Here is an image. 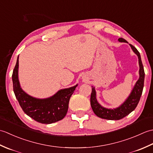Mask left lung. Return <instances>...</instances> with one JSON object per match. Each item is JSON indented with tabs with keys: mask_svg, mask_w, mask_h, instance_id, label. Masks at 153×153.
I'll return each instance as SVG.
<instances>
[{
	"mask_svg": "<svg viewBox=\"0 0 153 153\" xmlns=\"http://www.w3.org/2000/svg\"><path fill=\"white\" fill-rule=\"evenodd\" d=\"M120 42H125L128 43L126 40L123 38L118 39ZM132 50L134 53L137 55L139 58V79L136 83L130 95L129 96L126 101L123 102L120 107L115 109H108L100 106L98 103L96 99V92L94 87L92 88L91 95V106L95 114L103 119L110 120H118L124 118L129 113H131L133 110L137 107L138 103L140 100L141 96L142 95L143 89L144 86V79H145V71L143 66L141 56L139 51L135 47L132 45L129 44Z\"/></svg>",
	"mask_w": 153,
	"mask_h": 153,
	"instance_id": "obj_1",
	"label": "left lung"
}]
</instances>
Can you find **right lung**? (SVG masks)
I'll return each instance as SVG.
<instances>
[{
	"instance_id": "right-lung-1",
	"label": "right lung",
	"mask_w": 153,
	"mask_h": 153,
	"mask_svg": "<svg viewBox=\"0 0 153 153\" xmlns=\"http://www.w3.org/2000/svg\"><path fill=\"white\" fill-rule=\"evenodd\" d=\"M18 58L12 73L13 89L23 111L35 121L45 124L63 119L68 112L70 97L77 85L60 90L54 96L46 99L33 98L25 93L19 85Z\"/></svg>"
}]
</instances>
